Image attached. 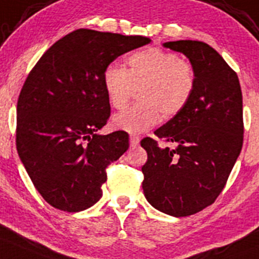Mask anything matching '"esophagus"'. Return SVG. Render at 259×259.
Returning <instances> with one entry per match:
<instances>
[{
    "label": "esophagus",
    "instance_id": "1",
    "mask_svg": "<svg viewBox=\"0 0 259 259\" xmlns=\"http://www.w3.org/2000/svg\"><path fill=\"white\" fill-rule=\"evenodd\" d=\"M141 142V138L138 137V135H130V144L132 146H138Z\"/></svg>",
    "mask_w": 259,
    "mask_h": 259
}]
</instances>
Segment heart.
<instances>
[{
  "label": "heart",
  "mask_w": 259,
  "mask_h": 259,
  "mask_svg": "<svg viewBox=\"0 0 259 259\" xmlns=\"http://www.w3.org/2000/svg\"><path fill=\"white\" fill-rule=\"evenodd\" d=\"M126 65V70L110 65L103 72L106 96L116 110L124 108L139 88L141 102L113 116L116 129L141 134L156 126L162 116H178L192 100L197 71L190 60L170 51L149 47L130 55Z\"/></svg>",
  "instance_id": "b5f03b06"
}]
</instances>
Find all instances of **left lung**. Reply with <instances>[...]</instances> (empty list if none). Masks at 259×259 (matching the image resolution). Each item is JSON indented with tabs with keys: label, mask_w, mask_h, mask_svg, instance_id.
I'll return each instance as SVG.
<instances>
[{
	"label": "left lung",
	"mask_w": 259,
	"mask_h": 259,
	"mask_svg": "<svg viewBox=\"0 0 259 259\" xmlns=\"http://www.w3.org/2000/svg\"><path fill=\"white\" fill-rule=\"evenodd\" d=\"M163 46L193 62L197 84L187 107L154 132L156 139H142L148 156L143 192L156 209L185 217L211 206L226 185L243 147V96L236 72L211 46L200 40Z\"/></svg>",
	"instance_id": "obj_1"
}]
</instances>
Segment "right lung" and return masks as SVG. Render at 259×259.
Instances as JSON below:
<instances>
[{
  "label": "right lung",
  "instance_id": "right-lung-1",
  "mask_svg": "<svg viewBox=\"0 0 259 259\" xmlns=\"http://www.w3.org/2000/svg\"><path fill=\"white\" fill-rule=\"evenodd\" d=\"M149 42L78 29L53 43L29 72L16 108V149L35 189L55 208L84 211L102 197L108 165L129 148L126 132L96 134L111 112L103 72Z\"/></svg>",
  "mask_w": 259,
  "mask_h": 259
}]
</instances>
